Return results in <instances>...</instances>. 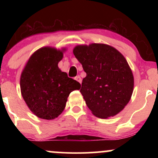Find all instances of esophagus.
<instances>
[{
  "label": "esophagus",
  "mask_w": 158,
  "mask_h": 158,
  "mask_svg": "<svg viewBox=\"0 0 158 158\" xmlns=\"http://www.w3.org/2000/svg\"><path fill=\"white\" fill-rule=\"evenodd\" d=\"M75 79L78 81V82H79L81 84V77H79V76H77V77H76Z\"/></svg>",
  "instance_id": "1"
}]
</instances>
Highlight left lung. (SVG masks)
<instances>
[{"label":"left lung","instance_id":"left-lung-1","mask_svg":"<svg viewBox=\"0 0 158 158\" xmlns=\"http://www.w3.org/2000/svg\"><path fill=\"white\" fill-rule=\"evenodd\" d=\"M73 52L85 77L81 94L92 114L106 119L119 114L131 99L134 76L126 58L106 44L77 45Z\"/></svg>","mask_w":158,"mask_h":158}]
</instances>
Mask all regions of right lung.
Here are the masks:
<instances>
[{
    "instance_id": "obj_1",
    "label": "right lung",
    "mask_w": 158,
    "mask_h": 158,
    "mask_svg": "<svg viewBox=\"0 0 158 158\" xmlns=\"http://www.w3.org/2000/svg\"><path fill=\"white\" fill-rule=\"evenodd\" d=\"M66 50L52 47L39 49L29 58L21 74V95L39 118L56 119L64 110L70 92L80 89L81 85L58 67Z\"/></svg>"
}]
</instances>
